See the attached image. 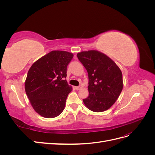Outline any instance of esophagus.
Masks as SVG:
<instances>
[{
    "instance_id": "34e87169",
    "label": "esophagus",
    "mask_w": 155,
    "mask_h": 155,
    "mask_svg": "<svg viewBox=\"0 0 155 155\" xmlns=\"http://www.w3.org/2000/svg\"><path fill=\"white\" fill-rule=\"evenodd\" d=\"M81 85H80V86H78V87H75V88L76 89V90H79V89H81Z\"/></svg>"
}]
</instances>
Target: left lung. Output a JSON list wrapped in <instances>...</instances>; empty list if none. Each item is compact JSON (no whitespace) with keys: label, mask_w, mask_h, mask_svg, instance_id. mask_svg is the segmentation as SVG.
<instances>
[{"label":"left lung","mask_w":155,"mask_h":155,"mask_svg":"<svg viewBox=\"0 0 155 155\" xmlns=\"http://www.w3.org/2000/svg\"><path fill=\"white\" fill-rule=\"evenodd\" d=\"M77 57L88 76V96L83 103L93 112L105 111L113 105L123 89L122 73L105 54L97 50L81 51Z\"/></svg>","instance_id":"left-lung-1"}]
</instances>
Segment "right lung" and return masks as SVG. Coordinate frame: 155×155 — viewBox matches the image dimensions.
Here are the masks:
<instances>
[{
	"label": "right lung",
	"instance_id": "1",
	"mask_svg": "<svg viewBox=\"0 0 155 155\" xmlns=\"http://www.w3.org/2000/svg\"><path fill=\"white\" fill-rule=\"evenodd\" d=\"M73 54L54 50L31 65L25 81V91L34 109L41 116L53 118L64 109L72 87L66 79Z\"/></svg>",
	"mask_w": 155,
	"mask_h": 155
}]
</instances>
